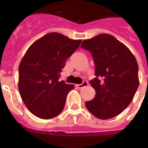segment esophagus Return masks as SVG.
<instances>
[{
    "instance_id": "1",
    "label": "esophagus",
    "mask_w": 148,
    "mask_h": 148,
    "mask_svg": "<svg viewBox=\"0 0 148 148\" xmlns=\"http://www.w3.org/2000/svg\"><path fill=\"white\" fill-rule=\"evenodd\" d=\"M88 83L87 82V81H83V83L82 84H77L76 87L77 88H79V89H81V88H84V87H86V86L88 85Z\"/></svg>"
}]
</instances>
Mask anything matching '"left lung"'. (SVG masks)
<instances>
[{
	"mask_svg": "<svg viewBox=\"0 0 148 148\" xmlns=\"http://www.w3.org/2000/svg\"><path fill=\"white\" fill-rule=\"evenodd\" d=\"M81 48L94 58L96 77L90 81L96 95L85 102L88 110L99 119L106 120L124 111L139 85L135 57L117 38L108 34L83 40Z\"/></svg>",
	"mask_w": 148,
	"mask_h": 148,
	"instance_id": "left-lung-1",
	"label": "left lung"
}]
</instances>
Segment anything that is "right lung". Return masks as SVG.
I'll return each instance as SVG.
<instances>
[{
	"instance_id": "right-lung-1",
	"label": "right lung",
	"mask_w": 148,
	"mask_h": 148,
	"mask_svg": "<svg viewBox=\"0 0 148 148\" xmlns=\"http://www.w3.org/2000/svg\"><path fill=\"white\" fill-rule=\"evenodd\" d=\"M81 40H71L59 33H49L30 46L19 65L18 89L24 104L41 119L58 116L64 108L73 84L59 81L66 60Z\"/></svg>"
}]
</instances>
